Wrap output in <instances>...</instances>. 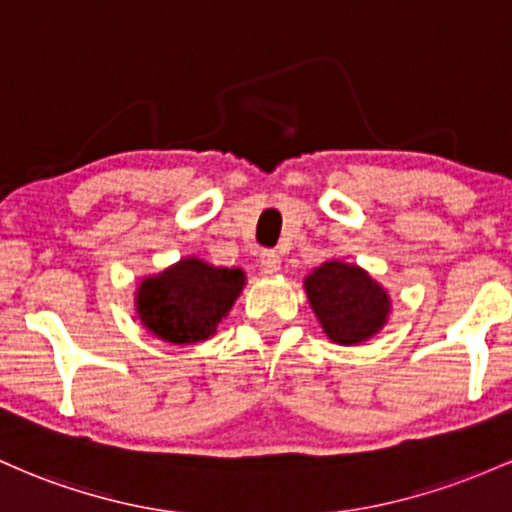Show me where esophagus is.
<instances>
[{
    "label": "esophagus",
    "mask_w": 512,
    "mask_h": 512,
    "mask_svg": "<svg viewBox=\"0 0 512 512\" xmlns=\"http://www.w3.org/2000/svg\"><path fill=\"white\" fill-rule=\"evenodd\" d=\"M260 265L267 274H274V272H279V269H282V257H279L277 250H262Z\"/></svg>",
    "instance_id": "34e87169"
}]
</instances>
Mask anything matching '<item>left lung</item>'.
Segmentation results:
<instances>
[{"mask_svg": "<svg viewBox=\"0 0 512 512\" xmlns=\"http://www.w3.org/2000/svg\"><path fill=\"white\" fill-rule=\"evenodd\" d=\"M303 286L323 333L338 345L369 340L389 318L386 289L357 265L328 260L303 279Z\"/></svg>", "mask_w": 512, "mask_h": 512, "instance_id": "obj_1", "label": "left lung"}]
</instances>
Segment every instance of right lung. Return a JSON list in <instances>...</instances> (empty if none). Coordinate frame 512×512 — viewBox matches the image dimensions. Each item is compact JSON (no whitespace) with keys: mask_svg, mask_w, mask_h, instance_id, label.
<instances>
[{"mask_svg":"<svg viewBox=\"0 0 512 512\" xmlns=\"http://www.w3.org/2000/svg\"><path fill=\"white\" fill-rule=\"evenodd\" d=\"M243 286V269L213 267L199 257H184L140 282L136 311L140 323L160 340L194 345L216 333Z\"/></svg>","mask_w":512,"mask_h":512,"instance_id":"add662e5","label":"right lung"}]
</instances>
